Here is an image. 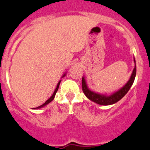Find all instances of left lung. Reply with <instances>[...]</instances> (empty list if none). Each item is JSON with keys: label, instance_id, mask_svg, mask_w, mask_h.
Masks as SVG:
<instances>
[{"label": "left lung", "instance_id": "1", "mask_svg": "<svg viewBox=\"0 0 150 150\" xmlns=\"http://www.w3.org/2000/svg\"><path fill=\"white\" fill-rule=\"evenodd\" d=\"M134 62L135 63V59H134ZM135 76H136V64H135L134 68L132 74L130 76V79L126 84L124 86L122 87L118 91H115L111 95H105V94H100L98 92H95V91H91L88 88V86H87L86 81V79L83 76L82 79V87H83V93L91 101L95 102L96 104H100V105H111V104H116V102H118L120 100H121L125 95H126L127 92L129 91L130 88L132 87V84H133L134 81Z\"/></svg>", "mask_w": 150, "mask_h": 150}]
</instances>
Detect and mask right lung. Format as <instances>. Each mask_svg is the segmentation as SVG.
Wrapping results in <instances>:
<instances>
[{
    "instance_id": "right-lung-1",
    "label": "right lung",
    "mask_w": 150,
    "mask_h": 150,
    "mask_svg": "<svg viewBox=\"0 0 150 150\" xmlns=\"http://www.w3.org/2000/svg\"><path fill=\"white\" fill-rule=\"evenodd\" d=\"M65 75H66V73H64V74L63 76H62V77H64V76H65ZM60 83H61V80L59 82V83H58V85H57V86H56V88H55V91H54L53 94H52V96L50 97V98H49L48 100H46V101L45 102L44 104H42V105H40V106H39V107H36L35 109H40V108H42V107H45V106H46V105H47V104H50V103L52 101V100H53L54 98H55V94H56L57 91H58V89H59V85H60Z\"/></svg>"
}]
</instances>
